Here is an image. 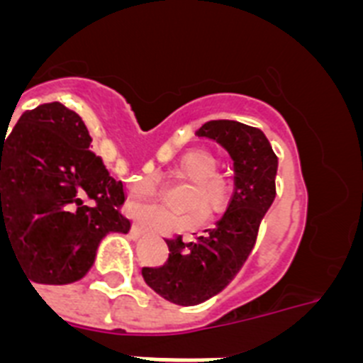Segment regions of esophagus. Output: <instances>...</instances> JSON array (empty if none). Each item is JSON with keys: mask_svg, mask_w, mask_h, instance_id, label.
I'll return each mask as SVG.
<instances>
[{"mask_svg": "<svg viewBox=\"0 0 363 363\" xmlns=\"http://www.w3.org/2000/svg\"><path fill=\"white\" fill-rule=\"evenodd\" d=\"M130 234H133L134 238H140V236L145 234V230H143V227L140 225V223H133V227H130Z\"/></svg>", "mask_w": 363, "mask_h": 363, "instance_id": "esophagus-1", "label": "esophagus"}]
</instances>
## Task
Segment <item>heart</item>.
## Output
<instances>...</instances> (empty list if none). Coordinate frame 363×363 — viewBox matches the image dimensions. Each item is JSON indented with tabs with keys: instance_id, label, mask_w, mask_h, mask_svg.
I'll use <instances>...</instances> for the list:
<instances>
[{
	"instance_id": "heart-1",
	"label": "heart",
	"mask_w": 363,
	"mask_h": 363,
	"mask_svg": "<svg viewBox=\"0 0 363 363\" xmlns=\"http://www.w3.org/2000/svg\"><path fill=\"white\" fill-rule=\"evenodd\" d=\"M218 160L209 149H191L182 154L172 165L171 174L176 182L185 184L178 196V209L185 214L163 209H145L138 214L147 229L174 234L191 229L198 216L214 221L229 211L236 192V182L225 171L218 169ZM158 182L152 176H140L129 184V196L134 203H152L160 200Z\"/></svg>"
}]
</instances>
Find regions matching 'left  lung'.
<instances>
[{
	"label": "left lung",
	"mask_w": 363,
	"mask_h": 363,
	"mask_svg": "<svg viewBox=\"0 0 363 363\" xmlns=\"http://www.w3.org/2000/svg\"><path fill=\"white\" fill-rule=\"evenodd\" d=\"M196 136L225 147L234 160L236 192L216 229L185 243L165 240L169 258L160 267H143V280L165 300L196 306L220 293L233 280L258 236L259 221L277 196L278 158L259 129L230 120L207 121Z\"/></svg>",
	"instance_id": "obj_1"
}]
</instances>
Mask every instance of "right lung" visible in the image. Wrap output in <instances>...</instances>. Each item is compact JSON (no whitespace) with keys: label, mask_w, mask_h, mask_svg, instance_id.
I'll list each match as a JSON object with an SVG mask.
<instances>
[{"label":"right lung","mask_w":363,"mask_h":363,"mask_svg":"<svg viewBox=\"0 0 363 363\" xmlns=\"http://www.w3.org/2000/svg\"><path fill=\"white\" fill-rule=\"evenodd\" d=\"M91 142L82 118L57 101L0 134V251L5 240L28 281L79 280L105 234L129 233L123 184Z\"/></svg>","instance_id":"obj_1"}]
</instances>
